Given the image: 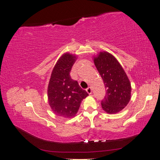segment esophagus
<instances>
[{"instance_id": "1", "label": "esophagus", "mask_w": 160, "mask_h": 160, "mask_svg": "<svg viewBox=\"0 0 160 160\" xmlns=\"http://www.w3.org/2000/svg\"><path fill=\"white\" fill-rule=\"evenodd\" d=\"M86 91H87V92H88V93L89 95L92 93V89H91V88H89V87L88 88H87Z\"/></svg>"}]
</instances>
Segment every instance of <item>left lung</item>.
<instances>
[{"label":"left lung","mask_w":160,"mask_h":160,"mask_svg":"<svg viewBox=\"0 0 160 160\" xmlns=\"http://www.w3.org/2000/svg\"><path fill=\"white\" fill-rule=\"evenodd\" d=\"M94 63L106 89L101 107L109 114L122 111L131 98V84L117 59L108 52H101L94 57Z\"/></svg>","instance_id":"1"}]
</instances>
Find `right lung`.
<instances>
[{"label": "right lung", "instance_id": "add662e5", "mask_svg": "<svg viewBox=\"0 0 160 160\" xmlns=\"http://www.w3.org/2000/svg\"><path fill=\"white\" fill-rule=\"evenodd\" d=\"M75 59L69 53L62 55L54 67L48 86V99L53 113L67 118L76 115L82 100L89 95L70 76Z\"/></svg>", "mask_w": 160, "mask_h": 160}]
</instances>
